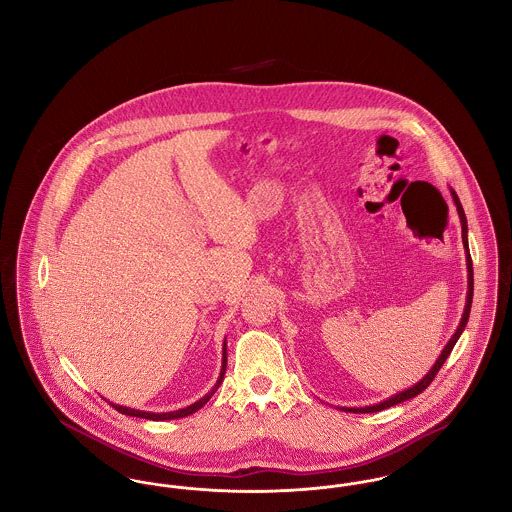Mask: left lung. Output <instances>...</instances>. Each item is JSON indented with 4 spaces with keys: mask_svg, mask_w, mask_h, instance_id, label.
<instances>
[{
    "mask_svg": "<svg viewBox=\"0 0 512 512\" xmlns=\"http://www.w3.org/2000/svg\"><path fill=\"white\" fill-rule=\"evenodd\" d=\"M451 197H453V201H455V205H457V211H459V219H461V226H463V245L464 253H466V270H468V290H466V305H464L463 318H461V322H459V328L455 330V334L451 336V340L447 341V345L443 347V351H441V355H439L438 361H436L434 366L428 370V374H426V376H424L420 382H416L414 386H411L409 390L399 391V393H395V395L388 397L386 401H380V403H376V405H368V407H338L340 411H345V413H378V411H384V409L393 407V405H397V403H403V401H407V399H413V397H416L418 393H422V391L426 390V388L432 384V380L436 378V374H438L439 368H441L443 363L447 361V357L451 355V351H453L455 343H457V340L461 338L464 326H466V322H468L470 307H472V293H474V272H472V259H470V251H468V226H466V217H464L463 205H461L459 197H457V194H455V190H451Z\"/></svg>",
    "mask_w": 512,
    "mask_h": 512,
    "instance_id": "left-lung-1",
    "label": "left lung"
}]
</instances>
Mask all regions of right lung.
Returning a JSON list of instances; mask_svg holds the SVG:
<instances>
[{"label": "right lung", "instance_id": "add662e5", "mask_svg": "<svg viewBox=\"0 0 512 512\" xmlns=\"http://www.w3.org/2000/svg\"><path fill=\"white\" fill-rule=\"evenodd\" d=\"M224 372H226V340H224V345H222V368H220V376L219 380H217V384L213 386V390L209 391L207 395H203L199 401L192 403L190 407L178 409V411H171V413H146V411L122 407V405H115V403H111V405H113L119 413L126 414V416H138V418H147V420H174V418H184V416H188V414H194L195 411H199V409L213 397V393L219 390L220 382H222V378H224Z\"/></svg>", "mask_w": 512, "mask_h": 512}]
</instances>
